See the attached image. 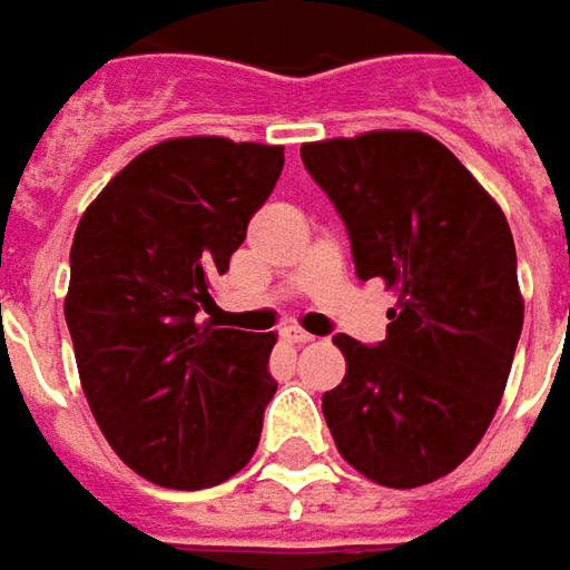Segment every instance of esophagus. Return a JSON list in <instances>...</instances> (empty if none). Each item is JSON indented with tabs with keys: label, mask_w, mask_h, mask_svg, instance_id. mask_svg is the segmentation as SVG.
<instances>
[{
	"label": "esophagus",
	"mask_w": 570,
	"mask_h": 570,
	"mask_svg": "<svg viewBox=\"0 0 570 570\" xmlns=\"http://www.w3.org/2000/svg\"><path fill=\"white\" fill-rule=\"evenodd\" d=\"M282 340L288 342V345H307V342H314V336L297 330V326H288V330H282Z\"/></svg>",
	"instance_id": "1"
}]
</instances>
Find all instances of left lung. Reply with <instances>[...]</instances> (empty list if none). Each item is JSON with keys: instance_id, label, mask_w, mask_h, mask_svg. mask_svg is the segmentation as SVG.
Returning a JSON list of instances; mask_svg holds the SVG:
<instances>
[{"instance_id": "1", "label": "left lung", "mask_w": 570, "mask_h": 570, "mask_svg": "<svg viewBox=\"0 0 570 570\" xmlns=\"http://www.w3.org/2000/svg\"><path fill=\"white\" fill-rule=\"evenodd\" d=\"M333 199L362 282L396 292L386 340L340 333L345 377L323 393L342 460L386 489L453 472L504 396L523 297L504 212L448 145L415 129L301 145Z\"/></svg>"}]
</instances>
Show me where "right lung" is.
Here are the masks:
<instances>
[{
    "label": "right lung",
    "instance_id": "add662e5",
    "mask_svg": "<svg viewBox=\"0 0 570 570\" xmlns=\"http://www.w3.org/2000/svg\"><path fill=\"white\" fill-rule=\"evenodd\" d=\"M282 145L187 136L132 158L85 208L66 323L107 444L142 479L196 492L250 463L275 333L203 320L215 275L285 165Z\"/></svg>",
    "mask_w": 570,
    "mask_h": 570
}]
</instances>
